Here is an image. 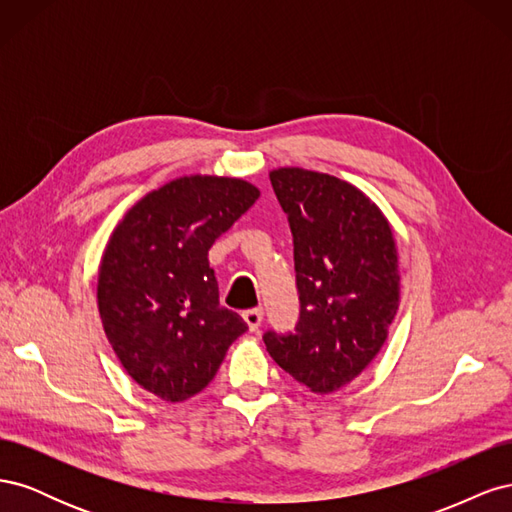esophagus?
I'll list each match as a JSON object with an SVG mask.
<instances>
[{
  "label": "esophagus",
  "mask_w": 512,
  "mask_h": 512,
  "mask_svg": "<svg viewBox=\"0 0 512 512\" xmlns=\"http://www.w3.org/2000/svg\"><path fill=\"white\" fill-rule=\"evenodd\" d=\"M262 316H265L262 307H254V309H247V312H243V320L247 327H250V331H258V327L262 324Z\"/></svg>",
  "instance_id": "34e87169"
}]
</instances>
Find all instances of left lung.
Listing matches in <instances>:
<instances>
[{
  "label": "left lung",
  "mask_w": 512,
  "mask_h": 512,
  "mask_svg": "<svg viewBox=\"0 0 512 512\" xmlns=\"http://www.w3.org/2000/svg\"><path fill=\"white\" fill-rule=\"evenodd\" d=\"M288 215L301 312L292 333H265L273 361L316 395L376 359L399 309L393 230L352 183L297 166L269 173Z\"/></svg>",
  "instance_id": "8db88e82"
}]
</instances>
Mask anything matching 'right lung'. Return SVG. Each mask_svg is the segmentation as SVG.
I'll return each mask as SVG.
<instances>
[{
  "instance_id": "add662e5",
  "label": "right lung",
  "mask_w": 512,
  "mask_h": 512,
  "mask_svg": "<svg viewBox=\"0 0 512 512\" xmlns=\"http://www.w3.org/2000/svg\"><path fill=\"white\" fill-rule=\"evenodd\" d=\"M258 196L256 185L235 177H179L138 200L104 247V333L128 376L170 404L203 391L247 331L220 305L207 256Z\"/></svg>"
}]
</instances>
